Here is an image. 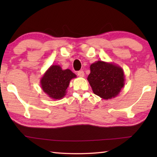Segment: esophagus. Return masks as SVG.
<instances>
[{"instance_id": "1", "label": "esophagus", "mask_w": 157, "mask_h": 157, "mask_svg": "<svg viewBox=\"0 0 157 157\" xmlns=\"http://www.w3.org/2000/svg\"><path fill=\"white\" fill-rule=\"evenodd\" d=\"M78 75L79 77H81V78H82V77L84 76V73L83 71H79L78 72Z\"/></svg>"}]
</instances>
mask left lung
Instances as JSON below:
<instances>
[{
	"label": "left lung",
	"mask_w": 157,
	"mask_h": 157,
	"mask_svg": "<svg viewBox=\"0 0 157 157\" xmlns=\"http://www.w3.org/2000/svg\"><path fill=\"white\" fill-rule=\"evenodd\" d=\"M88 81L95 95L105 100L116 97L124 85L123 70L120 66L102 61L92 63Z\"/></svg>",
	"instance_id": "1"
}]
</instances>
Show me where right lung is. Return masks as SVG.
I'll use <instances>...</instances> for the list:
<instances>
[{"mask_svg": "<svg viewBox=\"0 0 157 157\" xmlns=\"http://www.w3.org/2000/svg\"><path fill=\"white\" fill-rule=\"evenodd\" d=\"M76 75L69 69L62 70L59 65H52L41 79L43 91L53 99H62L65 96L70 81Z\"/></svg>", "mask_w": 157, "mask_h": 157, "instance_id": "add662e5", "label": "right lung"}]
</instances>
